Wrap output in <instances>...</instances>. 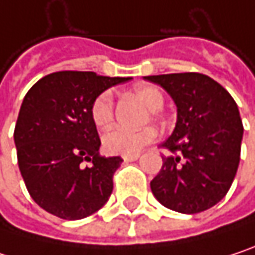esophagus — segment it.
<instances>
[{"label": "esophagus", "mask_w": 255, "mask_h": 255, "mask_svg": "<svg viewBox=\"0 0 255 255\" xmlns=\"http://www.w3.org/2000/svg\"><path fill=\"white\" fill-rule=\"evenodd\" d=\"M123 159H124L126 162H132V161H137V159H138V153H135V155H124V156H123Z\"/></svg>", "instance_id": "esophagus-1"}]
</instances>
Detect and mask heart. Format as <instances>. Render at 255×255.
Returning <instances> with one entry per match:
<instances>
[{
	"label": "heart",
	"instance_id": "b5f03b06",
	"mask_svg": "<svg viewBox=\"0 0 255 255\" xmlns=\"http://www.w3.org/2000/svg\"><path fill=\"white\" fill-rule=\"evenodd\" d=\"M135 96L146 105L150 112L152 120H156L158 111L164 108L165 99L162 91L153 85H137L134 88ZM115 114V99L111 90L102 91L91 103L90 117L94 126L99 128L109 127L114 121ZM158 132L152 127L141 128L137 131H131L126 128L117 127L109 129L103 135V147L108 153L112 155H135L144 146L155 141Z\"/></svg>",
	"mask_w": 255,
	"mask_h": 255
}]
</instances>
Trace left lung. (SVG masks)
<instances>
[{
	"instance_id": "obj_1",
	"label": "left lung",
	"mask_w": 255,
	"mask_h": 255,
	"mask_svg": "<svg viewBox=\"0 0 255 255\" xmlns=\"http://www.w3.org/2000/svg\"><path fill=\"white\" fill-rule=\"evenodd\" d=\"M177 105V124L167 141L170 152L150 181L167 208L196 214L220 202L232 186L244 127L233 97L217 81L198 72L152 75Z\"/></svg>"
}]
</instances>
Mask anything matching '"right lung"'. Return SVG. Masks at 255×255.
Instances as JSON below:
<instances>
[{
  "label": "right lung",
  "mask_w": 255,
  "mask_h": 255,
  "mask_svg": "<svg viewBox=\"0 0 255 255\" xmlns=\"http://www.w3.org/2000/svg\"><path fill=\"white\" fill-rule=\"evenodd\" d=\"M128 79L60 71L26 93L14 128L17 162L30 198L47 213L79 220L108 202L123 158L100 155L90 108L102 91Z\"/></svg>",
  "instance_id": "1"
}]
</instances>
